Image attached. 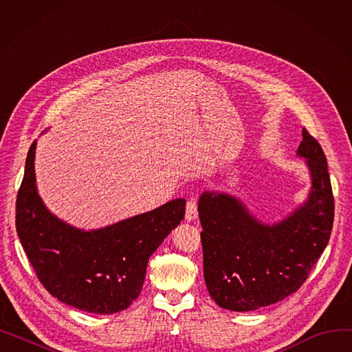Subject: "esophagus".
<instances>
[{
	"label": "esophagus",
	"instance_id": "1",
	"mask_svg": "<svg viewBox=\"0 0 352 352\" xmlns=\"http://www.w3.org/2000/svg\"><path fill=\"white\" fill-rule=\"evenodd\" d=\"M198 217L197 211V198H190L187 202V212H186V219L187 221H194Z\"/></svg>",
	"mask_w": 352,
	"mask_h": 352
}]
</instances>
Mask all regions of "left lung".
I'll return each mask as SVG.
<instances>
[{
  "instance_id": "left-lung-1",
  "label": "left lung",
  "mask_w": 352,
  "mask_h": 352,
  "mask_svg": "<svg viewBox=\"0 0 352 352\" xmlns=\"http://www.w3.org/2000/svg\"><path fill=\"white\" fill-rule=\"evenodd\" d=\"M297 155L307 160L311 191L280 223H261L230 194H201L204 280L221 308L247 312L283 301L298 291L324 252L334 223V197L325 154L305 128Z\"/></svg>"
}]
</instances>
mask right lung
<instances>
[{
	"label": "right lung",
	"mask_w": 352,
	"mask_h": 352,
	"mask_svg": "<svg viewBox=\"0 0 352 352\" xmlns=\"http://www.w3.org/2000/svg\"><path fill=\"white\" fill-rule=\"evenodd\" d=\"M30 146L18 190L15 226L23 248L45 289L61 302L92 314H116L142 289L148 260L186 215V199L117 224L84 231L51 214L35 184Z\"/></svg>",
	"instance_id": "right-lung-1"
}]
</instances>
